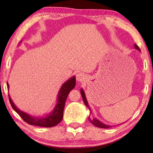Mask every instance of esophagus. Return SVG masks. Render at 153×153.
<instances>
[{"instance_id":"esophagus-1","label":"esophagus","mask_w":153,"mask_h":153,"mask_svg":"<svg viewBox=\"0 0 153 153\" xmlns=\"http://www.w3.org/2000/svg\"><path fill=\"white\" fill-rule=\"evenodd\" d=\"M85 79V77L82 73H78L76 75V80L77 82H82L83 80Z\"/></svg>"}]
</instances>
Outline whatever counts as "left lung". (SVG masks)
<instances>
[{
    "instance_id": "obj_1",
    "label": "left lung",
    "mask_w": 153,
    "mask_h": 153,
    "mask_svg": "<svg viewBox=\"0 0 153 153\" xmlns=\"http://www.w3.org/2000/svg\"><path fill=\"white\" fill-rule=\"evenodd\" d=\"M134 47H135V48H136V49H137V50H139V51H140V48H139V47L137 46V45L135 44V45H134ZM80 92H81V94H82V98H83L84 103H85V106H87V108H88L89 109V110H90V115H91V108H90V107H89V105H88V102H87V99H86L85 93H84L83 90L82 89H81ZM89 121L92 123V124H93L95 126L98 127V128H110V127H112V126H108V125L105 124V123H102L101 122H100L99 120H97V119L95 118H94L92 119V120H91V118H89Z\"/></svg>"
}]
</instances>
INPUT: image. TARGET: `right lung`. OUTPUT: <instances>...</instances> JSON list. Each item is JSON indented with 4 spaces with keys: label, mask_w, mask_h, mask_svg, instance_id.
Returning a JSON list of instances; mask_svg holds the SVG:
<instances>
[{
    "label": "right lung",
    "mask_w": 153,
    "mask_h": 153,
    "mask_svg": "<svg viewBox=\"0 0 153 153\" xmlns=\"http://www.w3.org/2000/svg\"><path fill=\"white\" fill-rule=\"evenodd\" d=\"M76 86V77L73 76L70 79L67 80L62 85L59 91L58 95V102L56 106L54 107L49 115H47L45 117H33L28 114L24 112L19 110L16 107L14 102L8 95L10 105L15 111L17 112L19 116L24 120V121L27 122L28 124L31 126H37L40 127H45V128H51L58 124L63 118V111L65 106L66 100L68 96V94ZM7 87L9 88V85L7 83Z\"/></svg>",
    "instance_id": "obj_1"
}]
</instances>
